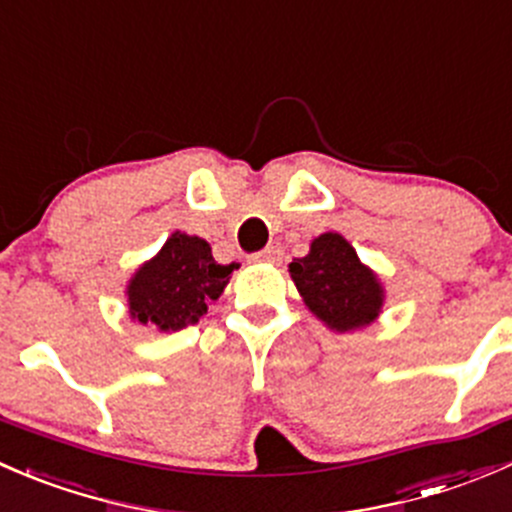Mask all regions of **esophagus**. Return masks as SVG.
Segmentation results:
<instances>
[{"label": "esophagus", "instance_id": "34e87169", "mask_svg": "<svg viewBox=\"0 0 512 512\" xmlns=\"http://www.w3.org/2000/svg\"><path fill=\"white\" fill-rule=\"evenodd\" d=\"M280 260H282V250L277 245L265 247V250L252 252L250 255V262H280Z\"/></svg>", "mask_w": 512, "mask_h": 512}]
</instances>
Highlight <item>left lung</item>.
<instances>
[{
    "mask_svg": "<svg viewBox=\"0 0 512 512\" xmlns=\"http://www.w3.org/2000/svg\"><path fill=\"white\" fill-rule=\"evenodd\" d=\"M307 307L337 332L364 327L381 309V285L337 232L319 235L307 257L289 265Z\"/></svg>",
    "mask_w": 512,
    "mask_h": 512,
    "instance_id": "1",
    "label": "left lung"
}]
</instances>
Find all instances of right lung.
Instances as JSON below:
<instances>
[{
	"label": "right lung",
	"instance_id": "1",
	"mask_svg": "<svg viewBox=\"0 0 512 512\" xmlns=\"http://www.w3.org/2000/svg\"><path fill=\"white\" fill-rule=\"evenodd\" d=\"M237 262L218 265L200 237L175 232L163 250L136 272L128 285V309L141 324L178 332L195 324L223 294Z\"/></svg>",
	"mask_w": 512,
	"mask_h": 512
}]
</instances>
